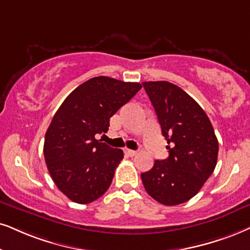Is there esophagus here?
<instances>
[{
    "label": "esophagus",
    "mask_w": 250,
    "mask_h": 250,
    "mask_svg": "<svg viewBox=\"0 0 250 250\" xmlns=\"http://www.w3.org/2000/svg\"><path fill=\"white\" fill-rule=\"evenodd\" d=\"M125 152L127 153L129 157H134V156H136V153H137V151H135V150H130V148H125Z\"/></svg>",
    "instance_id": "1"
}]
</instances>
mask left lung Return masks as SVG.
Wrapping results in <instances>:
<instances>
[{
    "label": "left lung",
    "mask_w": 250,
    "mask_h": 250,
    "mask_svg": "<svg viewBox=\"0 0 250 250\" xmlns=\"http://www.w3.org/2000/svg\"><path fill=\"white\" fill-rule=\"evenodd\" d=\"M156 110L169 156L156 160L142 173L145 190L164 205H178L194 197L217 165L218 140L202 107L169 82H144Z\"/></svg>",
    "instance_id": "left-lung-1"
}]
</instances>
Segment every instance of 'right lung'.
I'll use <instances>...</instances> for the list:
<instances>
[{"mask_svg": "<svg viewBox=\"0 0 250 250\" xmlns=\"http://www.w3.org/2000/svg\"><path fill=\"white\" fill-rule=\"evenodd\" d=\"M141 88L140 83L99 76L76 87L60 106L46 131L43 156L69 200L91 203L109 188L123 152L94 136L108 130L109 119Z\"/></svg>", "mask_w": 250, "mask_h": 250, "instance_id": "right-lung-1", "label": "right lung"}]
</instances>
